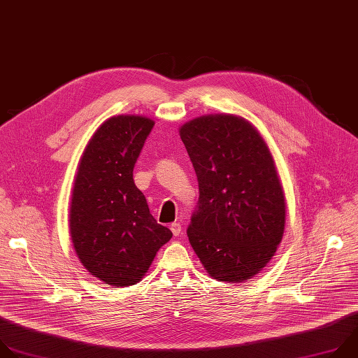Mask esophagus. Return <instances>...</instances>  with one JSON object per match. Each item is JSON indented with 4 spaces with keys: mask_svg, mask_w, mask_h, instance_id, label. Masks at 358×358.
<instances>
[{
    "mask_svg": "<svg viewBox=\"0 0 358 358\" xmlns=\"http://www.w3.org/2000/svg\"><path fill=\"white\" fill-rule=\"evenodd\" d=\"M171 231H172V234H173L175 237H178V236L180 234V231H182V226H180L179 223H172Z\"/></svg>",
    "mask_w": 358,
    "mask_h": 358,
    "instance_id": "1",
    "label": "esophagus"
}]
</instances>
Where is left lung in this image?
I'll use <instances>...</instances> for the list:
<instances>
[{
	"label": "left lung",
	"mask_w": 358,
	"mask_h": 358,
	"mask_svg": "<svg viewBox=\"0 0 358 358\" xmlns=\"http://www.w3.org/2000/svg\"><path fill=\"white\" fill-rule=\"evenodd\" d=\"M179 132L199 183L189 241L210 276L244 282L269 262L285 229L272 155L259 132L236 115L200 117Z\"/></svg>",
	"instance_id": "8db88e82"
}]
</instances>
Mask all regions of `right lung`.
I'll return each mask as SVG.
<instances>
[{"label":"right lung","instance_id":"1","mask_svg":"<svg viewBox=\"0 0 358 358\" xmlns=\"http://www.w3.org/2000/svg\"><path fill=\"white\" fill-rule=\"evenodd\" d=\"M154 121L107 120L89 141L70 204V234L85 268L113 287L141 280L172 231L157 223L134 183L135 162Z\"/></svg>","mask_w":358,"mask_h":358}]
</instances>
